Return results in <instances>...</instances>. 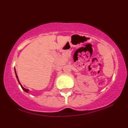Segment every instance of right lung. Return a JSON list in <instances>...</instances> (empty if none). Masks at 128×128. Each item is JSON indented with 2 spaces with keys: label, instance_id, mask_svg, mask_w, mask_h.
Masks as SVG:
<instances>
[{
  "label": "right lung",
  "instance_id": "add662e5",
  "mask_svg": "<svg viewBox=\"0 0 128 128\" xmlns=\"http://www.w3.org/2000/svg\"><path fill=\"white\" fill-rule=\"evenodd\" d=\"M14 72H15V74H16V78H17V80H18V82H19V84H20V86H21V88H22V90H24V91H25V92H28V91H29V90L28 89H26V88H24L23 87V86L21 85V83L20 82V81H19V80H18V76H17V73H16V69L14 68Z\"/></svg>",
  "mask_w": 128,
  "mask_h": 128
}]
</instances>
